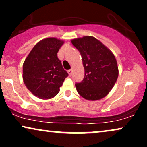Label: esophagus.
Returning <instances> with one entry per match:
<instances>
[{
    "mask_svg": "<svg viewBox=\"0 0 147 147\" xmlns=\"http://www.w3.org/2000/svg\"><path fill=\"white\" fill-rule=\"evenodd\" d=\"M68 72L69 75L71 76V75H72V69H71V70H69L68 71Z\"/></svg>",
    "mask_w": 147,
    "mask_h": 147,
    "instance_id": "1",
    "label": "esophagus"
}]
</instances>
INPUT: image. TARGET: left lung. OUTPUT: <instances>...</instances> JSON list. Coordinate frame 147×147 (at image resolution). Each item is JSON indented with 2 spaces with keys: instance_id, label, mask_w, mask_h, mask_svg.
I'll use <instances>...</instances> for the list:
<instances>
[{
  "instance_id": "8db88e82",
  "label": "left lung",
  "mask_w": 147,
  "mask_h": 147,
  "mask_svg": "<svg viewBox=\"0 0 147 147\" xmlns=\"http://www.w3.org/2000/svg\"><path fill=\"white\" fill-rule=\"evenodd\" d=\"M71 43L80 52L85 70L83 81L75 84L78 93L89 101L105 97L113 88L119 75L113 53L91 36L74 38Z\"/></svg>"
}]
</instances>
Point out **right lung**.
<instances>
[{
    "instance_id": "obj_1",
    "label": "right lung",
    "mask_w": 147,
    "mask_h": 147,
    "mask_svg": "<svg viewBox=\"0 0 147 147\" xmlns=\"http://www.w3.org/2000/svg\"><path fill=\"white\" fill-rule=\"evenodd\" d=\"M63 43L55 37L44 38L34 46L23 63V82L38 98L50 99L55 97L68 77L57 57Z\"/></svg>"
}]
</instances>
